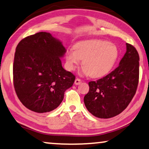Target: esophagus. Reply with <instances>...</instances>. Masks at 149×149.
<instances>
[{
  "label": "esophagus",
  "instance_id": "esophagus-1",
  "mask_svg": "<svg viewBox=\"0 0 149 149\" xmlns=\"http://www.w3.org/2000/svg\"><path fill=\"white\" fill-rule=\"evenodd\" d=\"M81 82V80L79 78H76L75 79V85H79V84Z\"/></svg>",
  "mask_w": 149,
  "mask_h": 149
}]
</instances>
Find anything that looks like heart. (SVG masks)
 I'll return each mask as SVG.
<instances>
[{
    "label": "heart",
    "mask_w": 149,
    "mask_h": 149,
    "mask_svg": "<svg viewBox=\"0 0 149 149\" xmlns=\"http://www.w3.org/2000/svg\"><path fill=\"white\" fill-rule=\"evenodd\" d=\"M74 49L68 50L65 53L69 70H74L82 60L83 73L94 78L109 72L119 55L115 44L100 39L80 41L75 44Z\"/></svg>",
    "instance_id": "obj_1"
}]
</instances>
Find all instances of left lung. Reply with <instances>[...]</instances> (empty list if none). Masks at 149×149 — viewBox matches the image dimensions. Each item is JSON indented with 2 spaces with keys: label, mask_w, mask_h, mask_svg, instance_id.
Listing matches in <instances>:
<instances>
[{
  "label": "left lung",
  "mask_w": 149,
  "mask_h": 149,
  "mask_svg": "<svg viewBox=\"0 0 149 149\" xmlns=\"http://www.w3.org/2000/svg\"><path fill=\"white\" fill-rule=\"evenodd\" d=\"M139 60L135 47L126 43V53L116 70L101 79L90 81L84 101L91 114L98 118H111L128 106L138 87Z\"/></svg>",
  "instance_id": "obj_1"
}]
</instances>
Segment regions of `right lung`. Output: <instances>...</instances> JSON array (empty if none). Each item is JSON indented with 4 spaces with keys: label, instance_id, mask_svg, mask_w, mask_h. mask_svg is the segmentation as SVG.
Wrapping results in <instances>:
<instances>
[{
    "label": "right lung",
    "instance_id": "right-lung-1",
    "mask_svg": "<svg viewBox=\"0 0 149 149\" xmlns=\"http://www.w3.org/2000/svg\"><path fill=\"white\" fill-rule=\"evenodd\" d=\"M66 53L62 42L41 32L22 39L16 47L13 84L22 103L32 111H51L61 103L75 75L62 67Z\"/></svg>",
    "mask_w": 149,
    "mask_h": 149
}]
</instances>
